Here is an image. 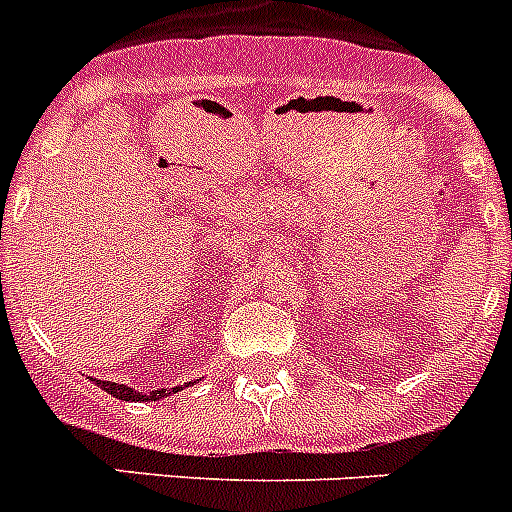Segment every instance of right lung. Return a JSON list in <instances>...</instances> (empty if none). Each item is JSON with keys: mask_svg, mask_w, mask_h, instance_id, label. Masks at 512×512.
I'll use <instances>...</instances> for the list:
<instances>
[{"mask_svg": "<svg viewBox=\"0 0 512 512\" xmlns=\"http://www.w3.org/2000/svg\"><path fill=\"white\" fill-rule=\"evenodd\" d=\"M97 382V387H102L104 392H110L112 397H117V400H135V402H148V400H158V397H169L174 395V392H179V387H171V390H156V392H148V395H143V392H135L130 390V387H125V384H117V382H102V379H94Z\"/></svg>", "mask_w": 512, "mask_h": 512, "instance_id": "add662e5", "label": "right lung"}]
</instances>
